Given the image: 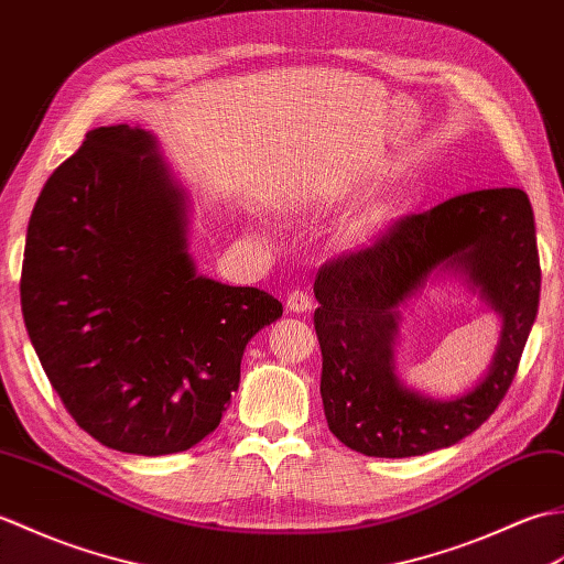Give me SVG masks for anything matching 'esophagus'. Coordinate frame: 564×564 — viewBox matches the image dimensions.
I'll return each instance as SVG.
<instances>
[{"label": "esophagus", "mask_w": 564, "mask_h": 564, "mask_svg": "<svg viewBox=\"0 0 564 564\" xmlns=\"http://www.w3.org/2000/svg\"><path fill=\"white\" fill-rule=\"evenodd\" d=\"M286 308L294 311V314H304V311L314 308V299L304 290H292L286 294Z\"/></svg>", "instance_id": "esophagus-1"}]
</instances>
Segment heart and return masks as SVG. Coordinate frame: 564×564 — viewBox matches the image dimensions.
I'll return each instance as SVG.
<instances>
[{
    "instance_id": "heart-1",
    "label": "heart",
    "mask_w": 564,
    "mask_h": 564,
    "mask_svg": "<svg viewBox=\"0 0 564 564\" xmlns=\"http://www.w3.org/2000/svg\"><path fill=\"white\" fill-rule=\"evenodd\" d=\"M381 212L379 209H371L369 215H365L361 219H357L352 227H349V236H352V239H361V236H367L369 231H373L379 227V221H381Z\"/></svg>"
}]
</instances>
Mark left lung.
I'll return each instance as SVG.
<instances>
[{
  "label": "left lung",
  "instance_id": "obj_1",
  "mask_svg": "<svg viewBox=\"0 0 564 564\" xmlns=\"http://www.w3.org/2000/svg\"><path fill=\"white\" fill-rule=\"evenodd\" d=\"M444 264L466 269L506 318L491 373L446 404L408 392L390 365L397 304ZM314 292L321 398L337 440L377 458L452 446L502 403L535 321L541 260L529 195L490 187L398 217L369 246L323 262Z\"/></svg>",
  "mask_w": 564,
  "mask_h": 564
}]
</instances>
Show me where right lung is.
I'll list each match as a JSON object with an SVG mask.
<instances>
[{
  "label": "right lung",
  "mask_w": 564,
  "mask_h": 564,
  "mask_svg": "<svg viewBox=\"0 0 564 564\" xmlns=\"http://www.w3.org/2000/svg\"><path fill=\"white\" fill-rule=\"evenodd\" d=\"M152 152L130 124L86 132L37 197L21 265L23 321L62 405L140 456L215 432L248 340L282 316L268 292L195 274L183 193Z\"/></svg>",
  "instance_id": "obj_1"
}]
</instances>
